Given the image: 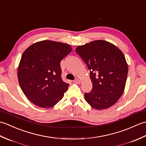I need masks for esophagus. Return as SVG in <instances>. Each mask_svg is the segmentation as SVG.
<instances>
[{"label": "esophagus", "mask_w": 146, "mask_h": 146, "mask_svg": "<svg viewBox=\"0 0 146 146\" xmlns=\"http://www.w3.org/2000/svg\"><path fill=\"white\" fill-rule=\"evenodd\" d=\"M73 82L75 83H81V81H80V80L79 79L76 78L75 80H74Z\"/></svg>", "instance_id": "34e87169"}]
</instances>
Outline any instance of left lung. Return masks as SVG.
Wrapping results in <instances>:
<instances>
[{"mask_svg":"<svg viewBox=\"0 0 146 146\" xmlns=\"http://www.w3.org/2000/svg\"><path fill=\"white\" fill-rule=\"evenodd\" d=\"M76 52L90 70L92 90L85 93V100L97 110L106 109L119 100L124 91L128 66L117 46L97 40L76 48Z\"/></svg>","mask_w":146,"mask_h":146,"instance_id":"left-lung-1","label":"left lung"}]
</instances>
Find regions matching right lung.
Wrapping results in <instances>:
<instances>
[{
    "instance_id": "obj_1",
    "label": "right lung",
    "mask_w": 146,
    "mask_h": 146,
    "mask_svg": "<svg viewBox=\"0 0 146 146\" xmlns=\"http://www.w3.org/2000/svg\"><path fill=\"white\" fill-rule=\"evenodd\" d=\"M71 50L68 44L45 40L24 52L17 77L22 90L32 103L50 108L61 100L69 84L61 78L60 62Z\"/></svg>"
}]
</instances>
